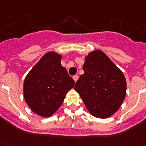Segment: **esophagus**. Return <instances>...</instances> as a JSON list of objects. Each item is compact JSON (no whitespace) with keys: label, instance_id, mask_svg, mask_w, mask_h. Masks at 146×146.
<instances>
[{"label":"esophagus","instance_id":"esophagus-1","mask_svg":"<svg viewBox=\"0 0 146 146\" xmlns=\"http://www.w3.org/2000/svg\"><path fill=\"white\" fill-rule=\"evenodd\" d=\"M73 80H74L75 82H76V81L78 80V76H77V75H75V76H73Z\"/></svg>","mask_w":146,"mask_h":146}]
</instances>
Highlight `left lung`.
Returning <instances> with one entry per match:
<instances>
[{
    "instance_id": "left-lung-1",
    "label": "left lung",
    "mask_w": 146,
    "mask_h": 146,
    "mask_svg": "<svg viewBox=\"0 0 146 146\" xmlns=\"http://www.w3.org/2000/svg\"><path fill=\"white\" fill-rule=\"evenodd\" d=\"M84 73L74 87L89 112L98 118H108L118 110L126 96L123 72L101 50L85 56Z\"/></svg>"
}]
</instances>
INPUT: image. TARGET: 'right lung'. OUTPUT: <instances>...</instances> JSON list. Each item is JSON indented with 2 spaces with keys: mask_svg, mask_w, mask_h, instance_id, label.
Returning a JSON list of instances; mask_svg holds the SVG:
<instances>
[{
  "mask_svg": "<svg viewBox=\"0 0 146 146\" xmlns=\"http://www.w3.org/2000/svg\"><path fill=\"white\" fill-rule=\"evenodd\" d=\"M62 58V55L56 52H47L24 80L25 101L31 111L40 117L54 115L75 85L73 78L61 64Z\"/></svg>",
  "mask_w": 146,
  "mask_h": 146,
  "instance_id": "obj_1",
  "label": "right lung"
}]
</instances>
